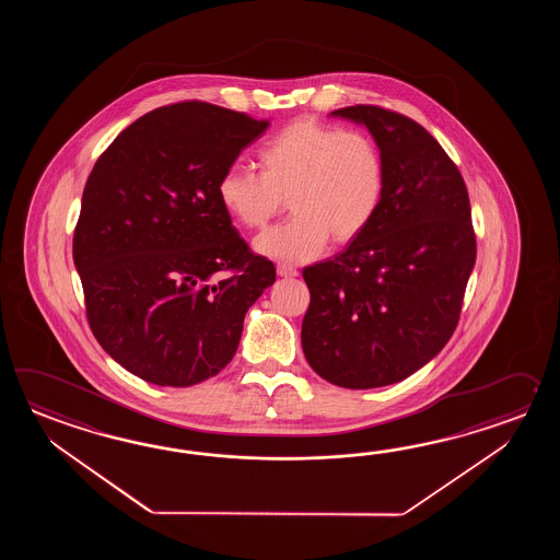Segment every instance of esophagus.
<instances>
[{"instance_id":"esophagus-1","label":"esophagus","mask_w":560,"mask_h":560,"mask_svg":"<svg viewBox=\"0 0 560 560\" xmlns=\"http://www.w3.org/2000/svg\"><path fill=\"white\" fill-rule=\"evenodd\" d=\"M276 272H278V276H282V278L298 276L296 268H294V266H288V264H278V266H276Z\"/></svg>"}]
</instances>
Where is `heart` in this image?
I'll return each mask as SVG.
<instances>
[{
	"instance_id": "1",
	"label": "heart",
	"mask_w": 560,
	"mask_h": 560,
	"mask_svg": "<svg viewBox=\"0 0 560 560\" xmlns=\"http://www.w3.org/2000/svg\"><path fill=\"white\" fill-rule=\"evenodd\" d=\"M262 172L226 167L218 179V200L238 224L266 226L288 206L294 214L264 232L256 250L285 262L312 260L328 240L358 238L381 210L386 167L369 133L298 119L258 152Z\"/></svg>"
}]
</instances>
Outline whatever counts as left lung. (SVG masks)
<instances>
[{"instance_id": "8db88e82", "label": "left lung", "mask_w": 560, "mask_h": 560, "mask_svg": "<svg viewBox=\"0 0 560 560\" xmlns=\"http://www.w3.org/2000/svg\"><path fill=\"white\" fill-rule=\"evenodd\" d=\"M330 116L369 128L386 188L378 214L342 254L304 268L302 350L324 381L364 390L405 381L451 340L476 236L465 179L420 124L378 106Z\"/></svg>"}]
</instances>
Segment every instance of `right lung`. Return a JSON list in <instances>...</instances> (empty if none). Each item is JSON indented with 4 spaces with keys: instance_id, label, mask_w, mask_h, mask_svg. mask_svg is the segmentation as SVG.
I'll list each match as a JSON object with an SVG mask.
<instances>
[{
    "instance_id": "right-lung-1",
    "label": "right lung",
    "mask_w": 560,
    "mask_h": 560,
    "mask_svg": "<svg viewBox=\"0 0 560 560\" xmlns=\"http://www.w3.org/2000/svg\"><path fill=\"white\" fill-rule=\"evenodd\" d=\"M268 119L179 102L136 119L97 158L73 232L95 340L158 386L215 376L244 316L275 284L218 200V179Z\"/></svg>"
}]
</instances>
